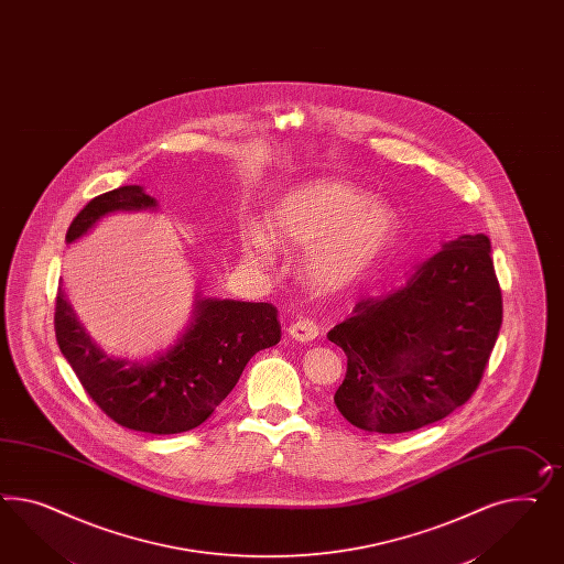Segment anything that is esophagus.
Returning <instances> with one entry per match:
<instances>
[{
  "label": "esophagus",
  "mask_w": 564,
  "mask_h": 564,
  "mask_svg": "<svg viewBox=\"0 0 564 564\" xmlns=\"http://www.w3.org/2000/svg\"><path fill=\"white\" fill-rule=\"evenodd\" d=\"M289 336L296 341H313L319 336V325L313 319H299V322L290 323Z\"/></svg>",
  "instance_id": "34e87169"
}]
</instances>
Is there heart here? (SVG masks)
<instances>
[{"instance_id":"obj_1","label":"heart","mask_w":564,"mask_h":564,"mask_svg":"<svg viewBox=\"0 0 564 564\" xmlns=\"http://www.w3.org/2000/svg\"><path fill=\"white\" fill-rule=\"evenodd\" d=\"M398 228V212L387 199L338 178L296 185L268 212V232L278 245L306 249L303 275L317 292L352 284L386 256ZM242 247L249 256L265 258L272 242L259 226H249Z\"/></svg>"}]
</instances>
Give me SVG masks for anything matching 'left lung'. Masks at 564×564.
<instances>
[{
	"instance_id": "left-lung-1",
	"label": "left lung",
	"mask_w": 564,
	"mask_h": 564,
	"mask_svg": "<svg viewBox=\"0 0 564 564\" xmlns=\"http://www.w3.org/2000/svg\"><path fill=\"white\" fill-rule=\"evenodd\" d=\"M500 323L488 237L443 242L402 286L362 299L327 334L348 356L334 395L339 414L381 435L449 416L480 386Z\"/></svg>"
}]
</instances>
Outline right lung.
Wrapping results in <instances>:
<instances>
[{
  "mask_svg": "<svg viewBox=\"0 0 564 564\" xmlns=\"http://www.w3.org/2000/svg\"><path fill=\"white\" fill-rule=\"evenodd\" d=\"M142 209H159V202L140 185L98 195L74 218L65 241H78L109 214ZM55 338L86 393L109 419L140 433L177 435L206 422L251 356L280 341V322L270 303L197 294L192 322L169 350L150 360H129L107 355L86 334L59 289Z\"/></svg>",
  "mask_w": 564,
  "mask_h": 564,
  "instance_id": "add662e5",
  "label": "right lung"
}]
</instances>
